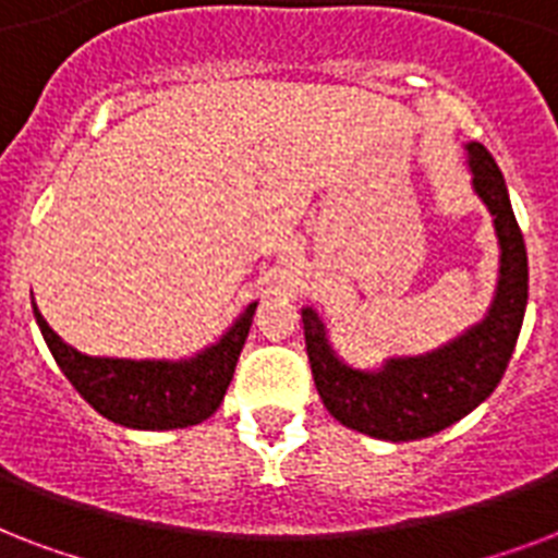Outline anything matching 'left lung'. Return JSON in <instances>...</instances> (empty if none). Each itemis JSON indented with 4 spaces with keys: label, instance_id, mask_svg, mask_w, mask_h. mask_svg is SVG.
<instances>
[{
    "label": "left lung",
    "instance_id": "8db88e82",
    "mask_svg": "<svg viewBox=\"0 0 558 558\" xmlns=\"http://www.w3.org/2000/svg\"><path fill=\"white\" fill-rule=\"evenodd\" d=\"M472 191L493 217L498 240V280L481 322L425 353L381 359L356 367L332 348L324 315L301 310L306 356L324 405L341 425L376 440L405 442L432 437L475 411L501 381L527 310V248L512 214L501 170L484 144L469 142Z\"/></svg>",
    "mask_w": 558,
    "mask_h": 558
}]
</instances>
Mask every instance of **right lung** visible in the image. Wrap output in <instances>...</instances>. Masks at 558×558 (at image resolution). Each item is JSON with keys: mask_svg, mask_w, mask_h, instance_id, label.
Masks as SVG:
<instances>
[{"mask_svg": "<svg viewBox=\"0 0 558 558\" xmlns=\"http://www.w3.org/2000/svg\"><path fill=\"white\" fill-rule=\"evenodd\" d=\"M257 301L217 341L182 359L89 356L65 344L34 304V318L51 356L74 390L100 416L135 432H170L208 420L226 397L236 359L252 330Z\"/></svg>", "mask_w": 558, "mask_h": 558, "instance_id": "1", "label": "right lung"}]
</instances>
